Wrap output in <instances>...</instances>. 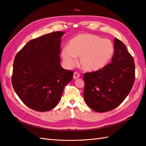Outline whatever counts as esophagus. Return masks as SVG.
I'll return each mask as SVG.
<instances>
[{"mask_svg":"<svg viewBox=\"0 0 146 146\" xmlns=\"http://www.w3.org/2000/svg\"><path fill=\"white\" fill-rule=\"evenodd\" d=\"M80 73H78V72H75L73 74V78L74 79H77L78 78L80 77Z\"/></svg>","mask_w":146,"mask_h":146,"instance_id":"1","label":"esophagus"}]
</instances>
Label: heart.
Returning a JSON list of instances; mask_svg holds the SVG:
<instances>
[{
	"label": "heart",
	"mask_w": 146,
	"mask_h": 146,
	"mask_svg": "<svg viewBox=\"0 0 146 146\" xmlns=\"http://www.w3.org/2000/svg\"><path fill=\"white\" fill-rule=\"evenodd\" d=\"M113 53V45L109 39L85 33L71 39L61 56L68 67H72L76 58L79 57V63L83 70L96 71L103 69L110 63Z\"/></svg>",
	"instance_id": "obj_1"
}]
</instances>
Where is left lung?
Returning <instances> with one entry per match:
<instances>
[{"mask_svg":"<svg viewBox=\"0 0 146 146\" xmlns=\"http://www.w3.org/2000/svg\"><path fill=\"white\" fill-rule=\"evenodd\" d=\"M114 53L111 63L103 69L83 75L84 99L88 106L97 112L117 107L131 92L135 80L134 58L125 45L114 39Z\"/></svg>","mask_w":146,"mask_h":146,"instance_id":"left-lung-1","label":"left lung"}]
</instances>
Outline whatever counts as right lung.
I'll use <instances>...</instances> for the list:
<instances>
[{
    "mask_svg": "<svg viewBox=\"0 0 146 146\" xmlns=\"http://www.w3.org/2000/svg\"><path fill=\"white\" fill-rule=\"evenodd\" d=\"M64 34L53 32L31 40L15 55L12 86L21 101L33 110L46 111L54 108L65 86L73 79V71L60 65Z\"/></svg>",
    "mask_w": 146,
    "mask_h": 146,
    "instance_id": "obj_1",
    "label": "right lung"
}]
</instances>
